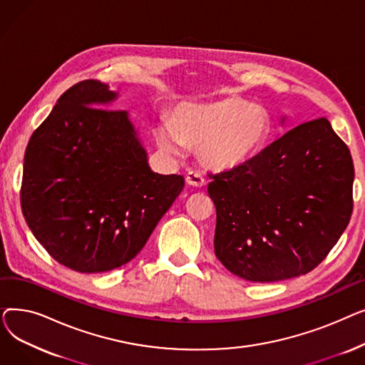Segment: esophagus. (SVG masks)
I'll list each match as a JSON object with an SVG mask.
<instances>
[{"instance_id": "obj_1", "label": "esophagus", "mask_w": 365, "mask_h": 365, "mask_svg": "<svg viewBox=\"0 0 365 365\" xmlns=\"http://www.w3.org/2000/svg\"><path fill=\"white\" fill-rule=\"evenodd\" d=\"M186 182L187 185L197 186V187H202L205 185V179L200 171H189L186 175Z\"/></svg>"}]
</instances>
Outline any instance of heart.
<instances>
[{"instance_id":"1","label":"heart","mask_w":365,"mask_h":365,"mask_svg":"<svg viewBox=\"0 0 365 365\" xmlns=\"http://www.w3.org/2000/svg\"><path fill=\"white\" fill-rule=\"evenodd\" d=\"M271 131L266 110L240 98L207 106L180 109L170 124L155 130L158 146L179 152L183 145L198 146L201 161L215 170H231L252 160Z\"/></svg>"}]
</instances>
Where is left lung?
Listing matches in <instances>:
<instances>
[{
	"label": "left lung",
	"instance_id": "8db88e82",
	"mask_svg": "<svg viewBox=\"0 0 365 365\" xmlns=\"http://www.w3.org/2000/svg\"><path fill=\"white\" fill-rule=\"evenodd\" d=\"M208 178L215 253L248 281L311 272L351 220L354 163L327 118L303 123L250 161Z\"/></svg>",
	"mask_w": 365,
	"mask_h": 365
}]
</instances>
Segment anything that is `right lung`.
<instances>
[{"label":"right lung","instance_id":"add662e5","mask_svg":"<svg viewBox=\"0 0 365 365\" xmlns=\"http://www.w3.org/2000/svg\"><path fill=\"white\" fill-rule=\"evenodd\" d=\"M99 80L66 90L29 139L21 204L47 253L83 274L112 271L145 247L185 186L150 171L127 112Z\"/></svg>","mask_w":365,"mask_h":365}]
</instances>
